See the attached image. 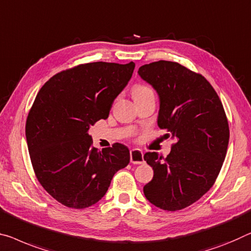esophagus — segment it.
I'll return each instance as SVG.
<instances>
[{"mask_svg":"<svg viewBox=\"0 0 251 251\" xmlns=\"http://www.w3.org/2000/svg\"><path fill=\"white\" fill-rule=\"evenodd\" d=\"M130 161L132 164H142L144 163V152L142 150L134 148L130 151Z\"/></svg>","mask_w":251,"mask_h":251,"instance_id":"34e87169","label":"esophagus"}]
</instances>
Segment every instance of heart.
Here are the masks:
<instances>
[{"label": "heart", "mask_w": 251, "mask_h": 251, "mask_svg": "<svg viewBox=\"0 0 251 251\" xmlns=\"http://www.w3.org/2000/svg\"><path fill=\"white\" fill-rule=\"evenodd\" d=\"M147 93H152V91L150 90L149 87L146 86H136L133 88V96H138V95H142V94H147Z\"/></svg>", "instance_id": "b5f03b06"}]
</instances>
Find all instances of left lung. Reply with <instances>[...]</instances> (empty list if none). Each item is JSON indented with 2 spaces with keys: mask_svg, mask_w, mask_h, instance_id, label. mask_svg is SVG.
Returning a JSON list of instances; mask_svg holds the SVG:
<instances>
[{
  "mask_svg": "<svg viewBox=\"0 0 251 251\" xmlns=\"http://www.w3.org/2000/svg\"><path fill=\"white\" fill-rule=\"evenodd\" d=\"M138 74L159 98L158 126L176 141L166 158L145 153L153 169L145 196L159 209H185L213 186L221 171L230 136L225 109L211 84L178 63L155 61Z\"/></svg>",
  "mask_w": 251,
  "mask_h": 251,
  "instance_id": "obj_1",
  "label": "left lung"
}]
</instances>
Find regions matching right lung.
<instances>
[{
    "label": "right lung",
    "instance_id": "add662e5",
    "mask_svg": "<svg viewBox=\"0 0 251 251\" xmlns=\"http://www.w3.org/2000/svg\"><path fill=\"white\" fill-rule=\"evenodd\" d=\"M134 63H88L52 76L37 94L25 125L33 171L53 199L72 209L99 202L119 169L130 161L126 146L99 150L88 130L109 117Z\"/></svg>",
    "mask_w": 251,
    "mask_h": 251
}]
</instances>
